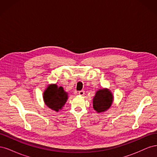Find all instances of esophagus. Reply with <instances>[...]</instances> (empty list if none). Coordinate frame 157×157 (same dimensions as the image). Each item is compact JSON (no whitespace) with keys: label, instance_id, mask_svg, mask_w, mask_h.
I'll return each mask as SVG.
<instances>
[{"label":"esophagus","instance_id":"1","mask_svg":"<svg viewBox=\"0 0 157 157\" xmlns=\"http://www.w3.org/2000/svg\"><path fill=\"white\" fill-rule=\"evenodd\" d=\"M78 94L80 95V96H83V95L84 94V91H83V90H81V91H79L78 92Z\"/></svg>","mask_w":157,"mask_h":157}]
</instances>
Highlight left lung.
I'll use <instances>...</instances> for the list:
<instances>
[{
	"mask_svg": "<svg viewBox=\"0 0 157 157\" xmlns=\"http://www.w3.org/2000/svg\"><path fill=\"white\" fill-rule=\"evenodd\" d=\"M113 100L114 96L110 90L99 89L93 98V108L98 113H103L110 108Z\"/></svg>",
	"mask_w": 157,
	"mask_h": 157,
	"instance_id": "8db88e82",
	"label": "left lung"
}]
</instances>
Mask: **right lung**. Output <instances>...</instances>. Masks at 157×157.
<instances>
[{"label":"right lung","instance_id":"obj_1","mask_svg":"<svg viewBox=\"0 0 157 157\" xmlns=\"http://www.w3.org/2000/svg\"><path fill=\"white\" fill-rule=\"evenodd\" d=\"M68 99V93L62 86L56 84H49L43 93V100L45 105L52 110L58 112L62 109Z\"/></svg>","mask_w":157,"mask_h":157}]
</instances>
